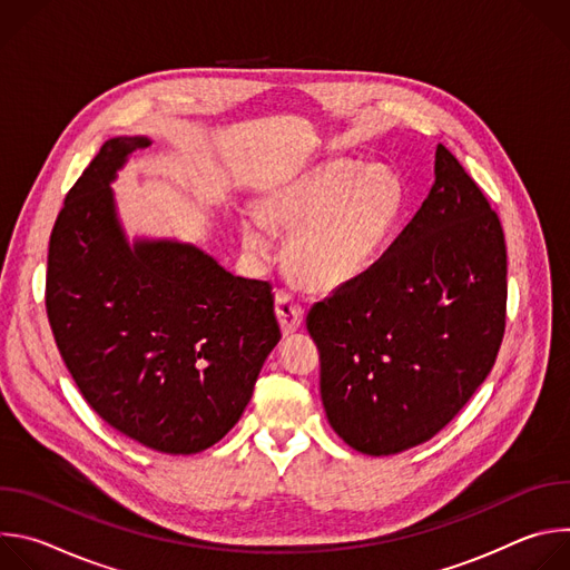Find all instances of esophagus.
Wrapping results in <instances>:
<instances>
[{
	"label": "esophagus",
	"mask_w": 570,
	"mask_h": 570,
	"mask_svg": "<svg viewBox=\"0 0 570 570\" xmlns=\"http://www.w3.org/2000/svg\"><path fill=\"white\" fill-rule=\"evenodd\" d=\"M275 313H277V320H279V327H282L284 336L297 332L302 320H304L302 304L291 293H286V291H277V295H275Z\"/></svg>",
	"instance_id": "1"
}]
</instances>
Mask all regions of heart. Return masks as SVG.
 I'll use <instances>...</instances> for the list:
<instances>
[{"label":"heart","mask_w":570,"mask_h":570,"mask_svg":"<svg viewBox=\"0 0 570 570\" xmlns=\"http://www.w3.org/2000/svg\"><path fill=\"white\" fill-rule=\"evenodd\" d=\"M403 209L405 191L394 171L330 161L271 191L262 214L243 216L240 240L253 257L266 259L273 248L271 227L288 229V275L308 291L327 293L376 262Z\"/></svg>","instance_id":"b5f03b06"}]
</instances>
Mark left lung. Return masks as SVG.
I'll use <instances>...</instances> for the list:
<instances>
[{"label":"left lung","instance_id":"8db88e82","mask_svg":"<svg viewBox=\"0 0 570 570\" xmlns=\"http://www.w3.org/2000/svg\"><path fill=\"white\" fill-rule=\"evenodd\" d=\"M505 304L501 220L438 144L435 183L413 220L379 262L306 315L332 429L367 455L438 435L492 372Z\"/></svg>","mask_w":570,"mask_h":570}]
</instances>
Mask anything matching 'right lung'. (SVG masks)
I'll use <instances>...</instances> for the list:
<instances>
[{"instance_id": "1", "label": "right lung", "mask_w": 570, "mask_h": 570, "mask_svg": "<svg viewBox=\"0 0 570 570\" xmlns=\"http://www.w3.org/2000/svg\"><path fill=\"white\" fill-rule=\"evenodd\" d=\"M148 137L108 139L69 189L47 257L58 352L95 413L159 453L216 444L279 343L268 282L234 277L196 246L128 243L110 183Z\"/></svg>"}]
</instances>
